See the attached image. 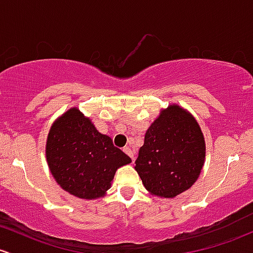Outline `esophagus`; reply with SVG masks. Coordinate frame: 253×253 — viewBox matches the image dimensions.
Returning a JSON list of instances; mask_svg holds the SVG:
<instances>
[{"label": "esophagus", "mask_w": 253, "mask_h": 253, "mask_svg": "<svg viewBox=\"0 0 253 253\" xmlns=\"http://www.w3.org/2000/svg\"><path fill=\"white\" fill-rule=\"evenodd\" d=\"M124 151H125V154H127L129 157H131V160L133 162V161H134V152H133V150L129 148V146H125Z\"/></svg>", "instance_id": "1"}]
</instances>
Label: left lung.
Returning <instances> with one entry per match:
<instances>
[{
    "instance_id": "8db88e82",
    "label": "left lung",
    "mask_w": 253,
    "mask_h": 253,
    "mask_svg": "<svg viewBox=\"0 0 253 253\" xmlns=\"http://www.w3.org/2000/svg\"><path fill=\"white\" fill-rule=\"evenodd\" d=\"M204 158L199 125L182 108L170 105L146 131L135 170L150 193L173 198L196 182Z\"/></svg>"
}]
</instances>
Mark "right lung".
<instances>
[{"mask_svg":"<svg viewBox=\"0 0 253 253\" xmlns=\"http://www.w3.org/2000/svg\"><path fill=\"white\" fill-rule=\"evenodd\" d=\"M46 161L63 190L78 198L93 199L109 190L116 169L128 165L131 158L72 108L50 128Z\"/></svg>","mask_w":253,"mask_h":253,"instance_id":"right-lung-1","label":"right lung"}]
</instances>
